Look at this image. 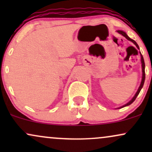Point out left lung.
Wrapping results in <instances>:
<instances>
[{
  "mask_svg": "<svg viewBox=\"0 0 152 152\" xmlns=\"http://www.w3.org/2000/svg\"><path fill=\"white\" fill-rule=\"evenodd\" d=\"M117 32L118 33V34H121L122 36H124V37L126 38V39H128V40H129V41H132V43H134V44H135V46L137 47V48H139V46H138V44H137V42H136V41H134V40L132 39V38H130L129 37V36H127V35H126V33H125V32H124V31H117ZM141 59H142V60H141V61H142V73H143V74H142V82H141L140 86L139 87V89H138L137 92V93H136L135 96H134L133 97V98H132V100H131L129 102H128V103H127L126 104H125V105H124L123 106H121V108H123V107H124V106H129V105H130L131 104H132V103H133V102H134V101H135L136 98H137V96L139 95V92H140L141 89H142V87H143V86H144V81H145V64H144V58H143V56H142V54H141Z\"/></svg>",
  "mask_w": 152,
  "mask_h": 152,
  "instance_id": "left-lung-1",
  "label": "left lung"
}]
</instances>
